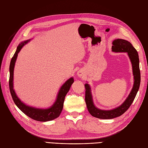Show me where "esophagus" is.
Here are the masks:
<instances>
[{
	"instance_id": "obj_1",
	"label": "esophagus",
	"mask_w": 148,
	"mask_h": 148,
	"mask_svg": "<svg viewBox=\"0 0 148 148\" xmlns=\"http://www.w3.org/2000/svg\"><path fill=\"white\" fill-rule=\"evenodd\" d=\"M77 75L79 77H82L84 75V71L82 70H79L77 72Z\"/></svg>"
}]
</instances>
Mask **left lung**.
<instances>
[{
  "label": "left lung",
  "instance_id": "left-lung-1",
  "mask_svg": "<svg viewBox=\"0 0 148 148\" xmlns=\"http://www.w3.org/2000/svg\"><path fill=\"white\" fill-rule=\"evenodd\" d=\"M112 51L115 52H127L131 60L134 76V84L132 91L123 104L114 109L110 110H101L94 105L91 95V88L88 84H85V102L89 112L93 117L101 119H112L119 117L126 112L133 102L140 88L141 75L139 56L137 51L132 44L126 40L122 39H115L112 42Z\"/></svg>",
  "mask_w": 148,
  "mask_h": 148
}]
</instances>
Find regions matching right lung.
<instances>
[{"mask_svg": "<svg viewBox=\"0 0 148 148\" xmlns=\"http://www.w3.org/2000/svg\"><path fill=\"white\" fill-rule=\"evenodd\" d=\"M29 40L25 41L23 42H21L18 46L17 47L16 51L12 58V60L10 64V78H9V88L10 94L12 97V99L14 101L16 106L18 107L23 112L26 114L31 119L33 120L39 121V122H47V121L52 120L57 118L62 112L63 109L64 102L65 100V97L67 92H69L71 87V85L74 82L73 78H70L62 86L59 93H58L57 99L54 104L51 106L50 108L42 109H38L34 107H29L25 105L24 103L22 102L18 97H17L16 93L13 89V71L18 53L20 51L21 48L27 43Z\"/></svg>", "mask_w": 148, "mask_h": 148, "instance_id": "1", "label": "right lung"}]
</instances>
